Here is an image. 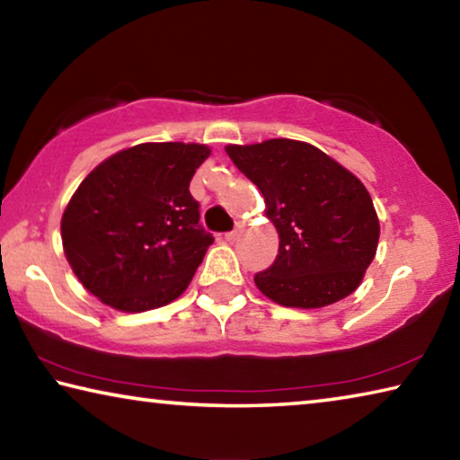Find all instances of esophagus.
<instances>
[{
	"instance_id": "1",
	"label": "esophagus",
	"mask_w": 460,
	"mask_h": 460,
	"mask_svg": "<svg viewBox=\"0 0 460 460\" xmlns=\"http://www.w3.org/2000/svg\"><path fill=\"white\" fill-rule=\"evenodd\" d=\"M239 237V229H235V231H229V233H225V241H229V243H233V241H235Z\"/></svg>"
}]
</instances>
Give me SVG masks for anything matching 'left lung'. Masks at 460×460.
Masks as SVG:
<instances>
[{
	"instance_id": "1",
	"label": "left lung",
	"mask_w": 460,
	"mask_h": 460,
	"mask_svg": "<svg viewBox=\"0 0 460 460\" xmlns=\"http://www.w3.org/2000/svg\"><path fill=\"white\" fill-rule=\"evenodd\" d=\"M225 152L263 194L279 237L276 261L253 278L261 294L292 308H323L353 294L379 239L377 213L359 178L296 139Z\"/></svg>"
}]
</instances>
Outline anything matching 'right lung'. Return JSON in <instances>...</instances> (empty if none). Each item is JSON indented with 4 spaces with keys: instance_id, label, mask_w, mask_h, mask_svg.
Here are the masks:
<instances>
[{
    "instance_id": "obj_1",
    "label": "right lung",
    "mask_w": 460,
    "mask_h": 460,
    "mask_svg": "<svg viewBox=\"0 0 460 460\" xmlns=\"http://www.w3.org/2000/svg\"><path fill=\"white\" fill-rule=\"evenodd\" d=\"M207 146L139 144L113 154L73 194L60 221L75 276L103 305L142 313L176 300L213 235L189 190Z\"/></svg>"
}]
</instances>
